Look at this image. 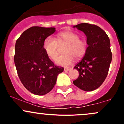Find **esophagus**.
Returning a JSON list of instances; mask_svg holds the SVG:
<instances>
[{"instance_id":"34e87169","label":"esophagus","mask_w":124,"mask_h":124,"mask_svg":"<svg viewBox=\"0 0 124 124\" xmlns=\"http://www.w3.org/2000/svg\"><path fill=\"white\" fill-rule=\"evenodd\" d=\"M70 70V68H64V71H65V72H67V71H69Z\"/></svg>"}]
</instances>
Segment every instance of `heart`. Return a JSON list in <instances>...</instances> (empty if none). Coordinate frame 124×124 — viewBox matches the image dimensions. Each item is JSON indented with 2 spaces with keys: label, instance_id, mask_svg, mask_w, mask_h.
Returning a JSON list of instances; mask_svg holds the SVG:
<instances>
[{
  "label": "heart",
  "instance_id": "b5f03b06",
  "mask_svg": "<svg viewBox=\"0 0 124 124\" xmlns=\"http://www.w3.org/2000/svg\"><path fill=\"white\" fill-rule=\"evenodd\" d=\"M67 44L65 48V54L55 59V63L61 66H68L74 62L75 57L82 58L86 52L87 43L80 39L79 35L71 31H66L57 35V41L52 37H47L43 42V49L49 58L53 60L57 55L58 44Z\"/></svg>",
  "mask_w": 124,
  "mask_h": 124
}]
</instances>
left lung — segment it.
<instances>
[{"mask_svg": "<svg viewBox=\"0 0 124 124\" xmlns=\"http://www.w3.org/2000/svg\"><path fill=\"white\" fill-rule=\"evenodd\" d=\"M73 27L86 35L88 45L84 57L74 67L78 71L79 76L73 83L83 91H93L102 85L109 70L112 59L110 39L96 25L81 23Z\"/></svg>", "mask_w": 124, "mask_h": 124, "instance_id": "obj_1", "label": "left lung"}]
</instances>
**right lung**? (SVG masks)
I'll return each instance as SVG.
<instances>
[{
    "label": "right lung",
    "mask_w": 124,
    "mask_h": 124,
    "mask_svg": "<svg viewBox=\"0 0 124 124\" xmlns=\"http://www.w3.org/2000/svg\"><path fill=\"white\" fill-rule=\"evenodd\" d=\"M54 27L33 26L22 33L16 43L14 63L20 80L31 93L44 95L52 91L63 68L54 65L43 49L44 39Z\"/></svg>",
    "instance_id": "right-lung-1"
}]
</instances>
